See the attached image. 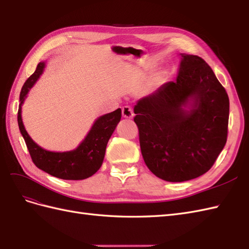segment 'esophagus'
Masks as SVG:
<instances>
[{"instance_id": "34e87169", "label": "esophagus", "mask_w": 249, "mask_h": 249, "mask_svg": "<svg viewBox=\"0 0 249 249\" xmlns=\"http://www.w3.org/2000/svg\"><path fill=\"white\" fill-rule=\"evenodd\" d=\"M122 115L125 119H132L134 118V111L129 106H125L122 108Z\"/></svg>"}]
</instances>
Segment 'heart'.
Wrapping results in <instances>:
<instances>
[{"instance_id":"b5f03b06","label":"heart","mask_w":249,"mask_h":249,"mask_svg":"<svg viewBox=\"0 0 249 249\" xmlns=\"http://www.w3.org/2000/svg\"><path fill=\"white\" fill-rule=\"evenodd\" d=\"M164 80H165V73L164 72H158L157 74L154 75L151 80H149L148 87L151 89H157L164 83Z\"/></svg>"}]
</instances>
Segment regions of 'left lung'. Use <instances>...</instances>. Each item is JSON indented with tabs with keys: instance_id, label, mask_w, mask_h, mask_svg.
Listing matches in <instances>:
<instances>
[{
	"instance_id": "obj_1",
	"label": "left lung",
	"mask_w": 249,
	"mask_h": 249,
	"mask_svg": "<svg viewBox=\"0 0 249 249\" xmlns=\"http://www.w3.org/2000/svg\"><path fill=\"white\" fill-rule=\"evenodd\" d=\"M134 112L144 162L165 181L205 174L227 141V92L198 56L180 54L175 82L139 100Z\"/></svg>"
}]
</instances>
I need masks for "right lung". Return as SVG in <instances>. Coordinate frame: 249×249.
<instances>
[{
    "label": "right lung",
    "mask_w": 249,
    "mask_h": 249,
    "mask_svg": "<svg viewBox=\"0 0 249 249\" xmlns=\"http://www.w3.org/2000/svg\"><path fill=\"white\" fill-rule=\"evenodd\" d=\"M45 66L46 61L39 62L36 71L22 87L18 110L19 129L22 137L24 138L33 162L38 169L66 180H83L95 174L102 166L107 143L121 121L122 111L121 108H118L117 110L98 117L92 124L84 140L72 151L51 152L39 146L27 134L23 124L22 106L28 92L42 75Z\"/></svg>",
    "instance_id": "1"
}]
</instances>
